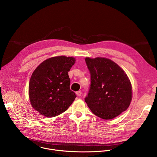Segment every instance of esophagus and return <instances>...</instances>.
<instances>
[{
  "instance_id": "obj_1",
  "label": "esophagus",
  "mask_w": 157,
  "mask_h": 157,
  "mask_svg": "<svg viewBox=\"0 0 157 157\" xmlns=\"http://www.w3.org/2000/svg\"><path fill=\"white\" fill-rule=\"evenodd\" d=\"M76 95H77L78 97H79V96H81L82 93H81V91H77V92L76 93Z\"/></svg>"
}]
</instances>
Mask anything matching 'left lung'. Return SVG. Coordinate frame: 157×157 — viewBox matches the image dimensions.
Segmentation results:
<instances>
[{
    "label": "left lung",
    "instance_id": "obj_1",
    "mask_svg": "<svg viewBox=\"0 0 157 157\" xmlns=\"http://www.w3.org/2000/svg\"><path fill=\"white\" fill-rule=\"evenodd\" d=\"M90 88L85 102L96 116L112 119L126 110L132 101V86L124 71L112 60L86 58Z\"/></svg>",
    "mask_w": 157,
    "mask_h": 157
}]
</instances>
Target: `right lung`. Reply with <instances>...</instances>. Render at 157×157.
I'll return each mask as SVG.
<instances>
[{"label": "right lung", "mask_w": 157, "mask_h": 157, "mask_svg": "<svg viewBox=\"0 0 157 157\" xmlns=\"http://www.w3.org/2000/svg\"><path fill=\"white\" fill-rule=\"evenodd\" d=\"M73 57L59 56L43 61L35 70L29 82L32 107L47 117L66 111L76 95L70 89L68 71L75 63Z\"/></svg>", "instance_id": "add662e5"}]
</instances>
